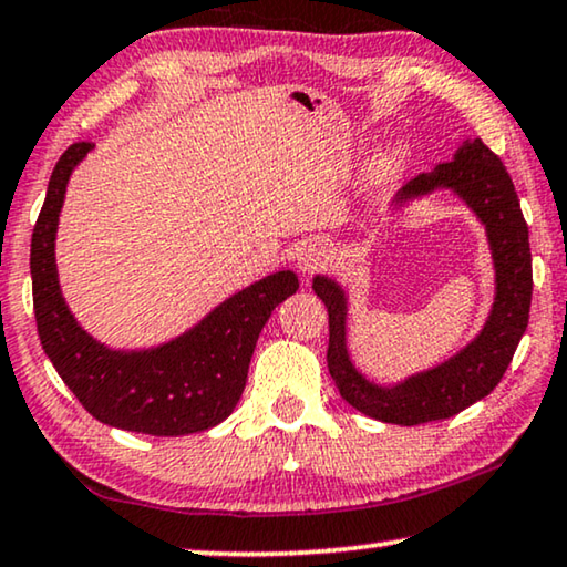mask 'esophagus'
I'll use <instances>...</instances> for the list:
<instances>
[{"mask_svg": "<svg viewBox=\"0 0 567 567\" xmlns=\"http://www.w3.org/2000/svg\"><path fill=\"white\" fill-rule=\"evenodd\" d=\"M331 261V249L323 241H308L298 249V269L302 275H316Z\"/></svg>", "mask_w": 567, "mask_h": 567, "instance_id": "obj_1", "label": "esophagus"}]
</instances>
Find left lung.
Wrapping results in <instances>:
<instances>
[{"instance_id": "1", "label": "left lung", "mask_w": 567, "mask_h": 567, "mask_svg": "<svg viewBox=\"0 0 567 567\" xmlns=\"http://www.w3.org/2000/svg\"><path fill=\"white\" fill-rule=\"evenodd\" d=\"M451 188L486 226L496 269V295L486 326L466 349L443 364L404 379L394 386H379L361 377L346 349V295L336 280L318 275L312 290L328 308V371L338 392L351 408L392 425H422L445 420L484 400L502 382L514 351L527 331L532 302L529 229L522 216L517 190L499 157L481 140H466L451 163L433 173H420L404 185L394 206Z\"/></svg>"}]
</instances>
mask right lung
I'll return each mask as SVG.
<instances>
[{"instance_id": "right-lung-1", "label": "right lung", "mask_w": 567, "mask_h": 567, "mask_svg": "<svg viewBox=\"0 0 567 567\" xmlns=\"http://www.w3.org/2000/svg\"><path fill=\"white\" fill-rule=\"evenodd\" d=\"M89 150L91 142H75L58 159L32 229V306L42 349L75 400L104 425L145 435H190L214 427L241 400L261 328L298 290V277L290 269L267 275L157 349H106L75 323L55 269L65 185Z\"/></svg>"}]
</instances>
